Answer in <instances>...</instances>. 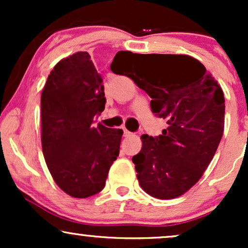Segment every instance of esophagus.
I'll return each mask as SVG.
<instances>
[{"label": "esophagus", "instance_id": "esophagus-1", "mask_svg": "<svg viewBox=\"0 0 248 248\" xmlns=\"http://www.w3.org/2000/svg\"><path fill=\"white\" fill-rule=\"evenodd\" d=\"M132 135H133V133H130L129 130L124 129V136H126V138H128V136H132Z\"/></svg>", "mask_w": 248, "mask_h": 248}]
</instances>
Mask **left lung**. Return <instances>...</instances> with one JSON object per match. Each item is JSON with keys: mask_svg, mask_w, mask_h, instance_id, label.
<instances>
[{"mask_svg": "<svg viewBox=\"0 0 248 248\" xmlns=\"http://www.w3.org/2000/svg\"><path fill=\"white\" fill-rule=\"evenodd\" d=\"M110 70L128 73L152 98L153 113L168 124L162 135L141 136V152L132 158L139 183L155 198L179 197L203 176L221 140L223 90L201 62L186 55L118 52Z\"/></svg>", "mask_w": 248, "mask_h": 248, "instance_id": "left-lung-1", "label": "left lung"}]
</instances>
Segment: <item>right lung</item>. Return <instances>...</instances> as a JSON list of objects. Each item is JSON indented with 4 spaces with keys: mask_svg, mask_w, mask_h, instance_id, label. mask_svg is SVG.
I'll return each mask as SVG.
<instances>
[{
    "mask_svg": "<svg viewBox=\"0 0 248 248\" xmlns=\"http://www.w3.org/2000/svg\"><path fill=\"white\" fill-rule=\"evenodd\" d=\"M105 104L102 78L87 52L57 62L43 88V155L57 186L75 198L104 189L120 152L124 130L93 124Z\"/></svg>",
    "mask_w": 248,
    "mask_h": 248,
    "instance_id": "right-lung-1",
    "label": "right lung"
}]
</instances>
